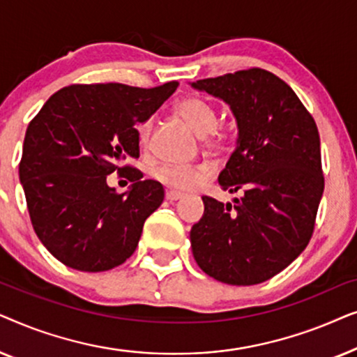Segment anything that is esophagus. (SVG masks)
Masks as SVG:
<instances>
[{"label":"esophagus","instance_id":"obj_1","mask_svg":"<svg viewBox=\"0 0 357 357\" xmlns=\"http://www.w3.org/2000/svg\"><path fill=\"white\" fill-rule=\"evenodd\" d=\"M182 197L183 195L180 192H175V190H167V192H165V199H169V202H177V199Z\"/></svg>","mask_w":357,"mask_h":357}]
</instances>
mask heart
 <instances>
[{
	"label": "heart",
	"mask_w": 357,
	"mask_h": 357,
	"mask_svg": "<svg viewBox=\"0 0 357 357\" xmlns=\"http://www.w3.org/2000/svg\"><path fill=\"white\" fill-rule=\"evenodd\" d=\"M175 112L187 121V125L199 138H204L208 148L218 149L231 139L232 130L229 126L218 125L216 109L209 102L199 97H185L175 105ZM151 135V120L138 126L141 144L146 146ZM153 177L162 185L180 192H192L209 178V169L204 165H180L164 162L153 170Z\"/></svg>",
	"instance_id": "b5f03b06"
}]
</instances>
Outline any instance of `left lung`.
<instances>
[{"instance_id":"8db88e82","label":"left lung","mask_w":357,"mask_h":357,"mask_svg":"<svg viewBox=\"0 0 357 357\" xmlns=\"http://www.w3.org/2000/svg\"><path fill=\"white\" fill-rule=\"evenodd\" d=\"M192 87L236 116L237 146L218 180L241 193L234 204L203 197V218L190 231L193 257L214 280L260 284L289 266L314 232L325 187L319 130L296 92L260 68Z\"/></svg>"}]
</instances>
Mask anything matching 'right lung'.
<instances>
[{
    "label": "right lung",
    "instance_id": "obj_1",
    "mask_svg": "<svg viewBox=\"0 0 357 357\" xmlns=\"http://www.w3.org/2000/svg\"><path fill=\"white\" fill-rule=\"evenodd\" d=\"M177 86L73 84L55 92L29 123L19 178L33 231L63 265L97 273L133 255L164 188L123 162L139 158L136 126ZM115 169L134 182L128 192L106 185Z\"/></svg>",
    "mask_w": 357,
    "mask_h": 357
}]
</instances>
